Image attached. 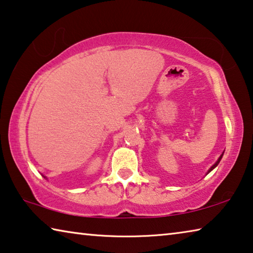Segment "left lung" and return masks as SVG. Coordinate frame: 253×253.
Instances as JSON below:
<instances>
[{
    "label": "left lung",
    "instance_id": "1",
    "mask_svg": "<svg viewBox=\"0 0 253 253\" xmlns=\"http://www.w3.org/2000/svg\"><path fill=\"white\" fill-rule=\"evenodd\" d=\"M222 156H223V154H222V155H220V156H219V159H218V160H217V162H216V163H215V164H214V166H213V167H211V169H210V171H208V172H211V170H213V169H214V168H215V167H217V164H218V163H219V161H220V159H222Z\"/></svg>",
    "mask_w": 253,
    "mask_h": 253
}]
</instances>
